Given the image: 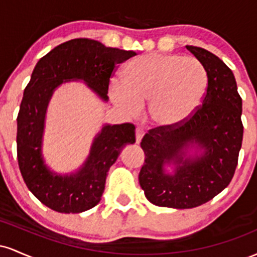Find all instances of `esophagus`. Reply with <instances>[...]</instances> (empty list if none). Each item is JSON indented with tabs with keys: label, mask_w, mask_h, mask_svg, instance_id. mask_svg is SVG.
Returning <instances> with one entry per match:
<instances>
[{
	"label": "esophagus",
	"mask_w": 257,
	"mask_h": 257,
	"mask_svg": "<svg viewBox=\"0 0 257 257\" xmlns=\"http://www.w3.org/2000/svg\"><path fill=\"white\" fill-rule=\"evenodd\" d=\"M144 134H145V132H144L143 128H140V126H138L137 129H135V138H137V144H140L141 139H143Z\"/></svg>",
	"instance_id": "obj_1"
}]
</instances>
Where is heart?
Returning a JSON list of instances; mask_svg holds the SVG:
<instances>
[{
	"mask_svg": "<svg viewBox=\"0 0 257 257\" xmlns=\"http://www.w3.org/2000/svg\"><path fill=\"white\" fill-rule=\"evenodd\" d=\"M206 85V72L197 59L153 53L128 64L123 82H111L110 96L126 116H137L143 105L151 102L150 112L156 122L175 125L197 111Z\"/></svg>",
	"mask_w": 257,
	"mask_h": 257,
	"instance_id": "obj_1",
	"label": "heart"
}]
</instances>
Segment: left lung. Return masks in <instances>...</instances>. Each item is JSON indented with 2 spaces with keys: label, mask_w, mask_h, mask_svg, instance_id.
<instances>
[{
  "label": "left lung",
  "mask_w": 257,
  "mask_h": 257,
  "mask_svg": "<svg viewBox=\"0 0 257 257\" xmlns=\"http://www.w3.org/2000/svg\"><path fill=\"white\" fill-rule=\"evenodd\" d=\"M203 65L208 85L202 105L190 118L175 125L150 129L141 140L145 163L139 182L152 204L191 209L213 199L229 185L243 141L241 98L233 72L213 53L186 46ZM196 143L205 150L194 160L182 157V150ZM174 160L176 174L163 172Z\"/></svg>",
  "instance_id": "obj_1"
}]
</instances>
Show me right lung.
<instances>
[{"label":"right lung","mask_w":257,"mask_h":257,"mask_svg":"<svg viewBox=\"0 0 257 257\" xmlns=\"http://www.w3.org/2000/svg\"><path fill=\"white\" fill-rule=\"evenodd\" d=\"M135 55V52L110 48L89 38H75L59 44L35 66L17 118L18 164L29 190L52 210L77 214L98 204L108 169L120 150L135 143L132 123L105 125L77 174L59 176L51 173L41 157V143L44 113L53 90L64 81L82 79L100 98L107 100L110 79L116 69Z\"/></svg>","instance_id":"add662e5"}]
</instances>
